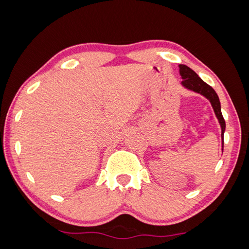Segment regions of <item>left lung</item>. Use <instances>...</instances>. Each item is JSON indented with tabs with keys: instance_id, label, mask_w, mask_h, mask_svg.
<instances>
[{
	"instance_id": "obj_1",
	"label": "left lung",
	"mask_w": 249,
	"mask_h": 249,
	"mask_svg": "<svg viewBox=\"0 0 249 249\" xmlns=\"http://www.w3.org/2000/svg\"><path fill=\"white\" fill-rule=\"evenodd\" d=\"M179 68V75H181L183 81L182 84L187 88L188 89H192L194 92L200 93L201 95H203L204 97L208 98L211 105L214 109V112L217 116V119L219 121L220 127H221V137H223L224 140V133L226 129V123L224 120V116L221 114V109H220V102L219 98L217 96V94L214 91V89L212 87H210L208 83H205L202 79H201L197 73H196L192 68H189L186 65L179 64L178 65Z\"/></svg>"
}]
</instances>
